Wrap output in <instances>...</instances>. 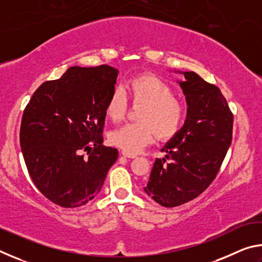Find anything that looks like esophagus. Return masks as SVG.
Masks as SVG:
<instances>
[{
  "label": "esophagus",
  "instance_id": "34e87169",
  "mask_svg": "<svg viewBox=\"0 0 262 262\" xmlns=\"http://www.w3.org/2000/svg\"><path fill=\"white\" fill-rule=\"evenodd\" d=\"M121 155H122L123 157H127V158H135V157H136V155H134V154H128V152H126V151H122Z\"/></svg>",
  "mask_w": 262,
  "mask_h": 262
}]
</instances>
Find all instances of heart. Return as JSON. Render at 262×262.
Returning <instances> with one entry per match:
<instances>
[{
    "instance_id": "b5f03b06",
    "label": "heart",
    "mask_w": 262,
    "mask_h": 262,
    "mask_svg": "<svg viewBox=\"0 0 262 262\" xmlns=\"http://www.w3.org/2000/svg\"><path fill=\"white\" fill-rule=\"evenodd\" d=\"M126 90L134 104L143 105L137 123H127L110 134V142L128 154L140 152L158 136L162 140L173 137L184 125L186 107L174 97L167 83L151 74L130 78ZM127 99L120 89H114L106 103V115L112 121L125 117Z\"/></svg>"
}]
</instances>
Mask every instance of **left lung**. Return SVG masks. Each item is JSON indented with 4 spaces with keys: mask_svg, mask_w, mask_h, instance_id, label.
Here are the masks:
<instances>
[{
    "mask_svg": "<svg viewBox=\"0 0 262 262\" xmlns=\"http://www.w3.org/2000/svg\"><path fill=\"white\" fill-rule=\"evenodd\" d=\"M174 73L185 77L177 82L185 95L187 115L181 129L161 149L165 158H156L143 188L166 208L193 200L212 183L231 144L233 126V115L219 88L194 72Z\"/></svg>",
    "mask_w": 262,
    "mask_h": 262,
    "instance_id": "1",
    "label": "left lung"
}]
</instances>
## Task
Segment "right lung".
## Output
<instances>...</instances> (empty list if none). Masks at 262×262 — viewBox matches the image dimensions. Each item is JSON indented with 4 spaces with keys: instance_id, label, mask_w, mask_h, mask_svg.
Instances as JSON below:
<instances>
[{
    "instance_id": "1",
    "label": "right lung",
    "mask_w": 262,
    "mask_h": 262,
    "mask_svg": "<svg viewBox=\"0 0 262 262\" xmlns=\"http://www.w3.org/2000/svg\"><path fill=\"white\" fill-rule=\"evenodd\" d=\"M118 74L107 64L70 67L59 79L42 83L26 106L19 133L26 167L37 188L57 206L76 208L94 200L117 161L118 150L103 145L101 133Z\"/></svg>"
}]
</instances>
